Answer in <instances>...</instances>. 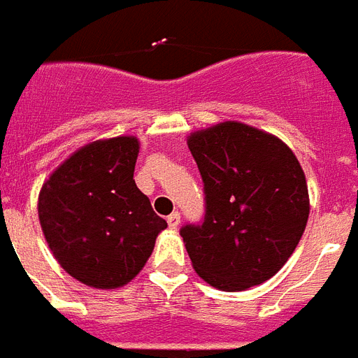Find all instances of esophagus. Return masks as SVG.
<instances>
[{
	"instance_id": "esophagus-1",
	"label": "esophagus",
	"mask_w": 358,
	"mask_h": 358,
	"mask_svg": "<svg viewBox=\"0 0 358 358\" xmlns=\"http://www.w3.org/2000/svg\"><path fill=\"white\" fill-rule=\"evenodd\" d=\"M166 222H169V226L172 227V229H176V227L180 226V213H172L169 218H166Z\"/></svg>"
}]
</instances>
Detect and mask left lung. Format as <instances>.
<instances>
[{"label": "left lung", "instance_id": "obj_1", "mask_svg": "<svg viewBox=\"0 0 358 358\" xmlns=\"http://www.w3.org/2000/svg\"><path fill=\"white\" fill-rule=\"evenodd\" d=\"M187 148L205 184V218L180 229L193 269L226 292L271 279L309 218L306 174L292 150L237 121L193 132Z\"/></svg>", "mask_w": 358, "mask_h": 358}]
</instances>
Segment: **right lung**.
Listing matches in <instances>:
<instances>
[{
  "instance_id": "1",
  "label": "right lung",
  "mask_w": 358,
  "mask_h": 358,
  "mask_svg": "<svg viewBox=\"0 0 358 358\" xmlns=\"http://www.w3.org/2000/svg\"><path fill=\"white\" fill-rule=\"evenodd\" d=\"M134 136L83 145L39 192V224L64 271L87 287L119 288L140 273L166 222L134 184Z\"/></svg>"
}]
</instances>
